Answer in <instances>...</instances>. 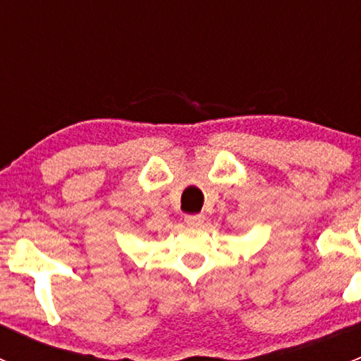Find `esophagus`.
<instances>
[{
	"mask_svg": "<svg viewBox=\"0 0 361 361\" xmlns=\"http://www.w3.org/2000/svg\"><path fill=\"white\" fill-rule=\"evenodd\" d=\"M185 221L190 225H201L204 221V214H187V216H185Z\"/></svg>",
	"mask_w": 361,
	"mask_h": 361,
	"instance_id": "34e87169",
	"label": "esophagus"
}]
</instances>
